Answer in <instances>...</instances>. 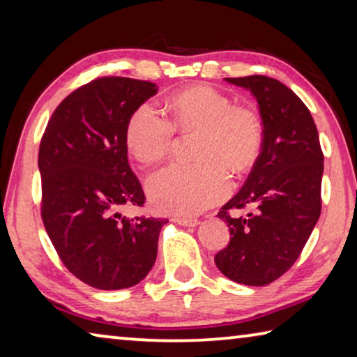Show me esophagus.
I'll use <instances>...</instances> for the list:
<instances>
[{
    "instance_id": "esophagus-1",
    "label": "esophagus",
    "mask_w": 357,
    "mask_h": 357,
    "mask_svg": "<svg viewBox=\"0 0 357 357\" xmlns=\"http://www.w3.org/2000/svg\"><path fill=\"white\" fill-rule=\"evenodd\" d=\"M174 223H178V225H183V227H197L198 219H193V217H179V215H174L172 219Z\"/></svg>"
}]
</instances>
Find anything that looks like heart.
I'll return each instance as SVG.
<instances>
[{
  "label": "heart",
  "mask_w": 357,
  "mask_h": 357,
  "mask_svg": "<svg viewBox=\"0 0 357 357\" xmlns=\"http://www.w3.org/2000/svg\"><path fill=\"white\" fill-rule=\"evenodd\" d=\"M170 121L142 105L126 129L130 154L144 165L170 155L176 132L197 134L190 165L174 164L148 179L146 192L157 211L192 215L220 202L229 190V172L245 173L258 159L263 128L252 107L231 105L209 86H192L167 102Z\"/></svg>",
  "instance_id": "obj_1"
}]
</instances>
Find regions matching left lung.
Masks as SVG:
<instances>
[{
    "mask_svg": "<svg viewBox=\"0 0 357 357\" xmlns=\"http://www.w3.org/2000/svg\"><path fill=\"white\" fill-rule=\"evenodd\" d=\"M225 80L257 99L263 142L243 189L217 214L231 238L214 261L229 280L263 287L291 268L317 225L324 157L309 108L288 86L266 75Z\"/></svg>",
    "mask_w": 357,
    "mask_h": 357,
    "instance_id": "1",
    "label": "left lung"
}]
</instances>
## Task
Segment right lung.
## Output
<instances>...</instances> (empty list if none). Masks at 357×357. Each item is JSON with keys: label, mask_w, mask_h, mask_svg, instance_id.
I'll return each instance as SVG.
<instances>
[{"label": "right lung", "mask_w": 357, "mask_h": 357, "mask_svg": "<svg viewBox=\"0 0 357 357\" xmlns=\"http://www.w3.org/2000/svg\"><path fill=\"white\" fill-rule=\"evenodd\" d=\"M157 89L135 78H96L56 107L42 135V222L66 268L93 288L134 287L155 263L168 220L129 219L119 209L144 204L126 129Z\"/></svg>", "instance_id": "add662e5"}]
</instances>
